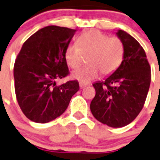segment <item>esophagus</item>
<instances>
[{"instance_id":"1","label":"esophagus","mask_w":160,"mask_h":160,"mask_svg":"<svg viewBox=\"0 0 160 160\" xmlns=\"http://www.w3.org/2000/svg\"><path fill=\"white\" fill-rule=\"evenodd\" d=\"M87 86H88V84H84V83H82V82L80 83V87L81 88H85V87H87Z\"/></svg>"}]
</instances>
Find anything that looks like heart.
<instances>
[{"instance_id": "b5f03b06", "label": "heart", "mask_w": 160, "mask_h": 160, "mask_svg": "<svg viewBox=\"0 0 160 160\" xmlns=\"http://www.w3.org/2000/svg\"><path fill=\"white\" fill-rule=\"evenodd\" d=\"M77 45L69 44L64 52L68 65L72 69L79 68L84 56L89 64L85 68L76 70L73 77L82 83H88L96 79L100 72L109 76L115 72L122 63L124 56V45L120 38L109 37L98 30H90L80 35Z\"/></svg>"}]
</instances>
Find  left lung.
Masks as SVG:
<instances>
[{"label":"left lung","instance_id":"1","mask_svg":"<svg viewBox=\"0 0 160 160\" xmlns=\"http://www.w3.org/2000/svg\"><path fill=\"white\" fill-rule=\"evenodd\" d=\"M116 34L124 45L123 60L105 81L92 84L96 94L90 110L101 123L121 128L133 121L144 107L151 72L144 49L136 39L122 30Z\"/></svg>","mask_w":160,"mask_h":160}]
</instances>
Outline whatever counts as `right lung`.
<instances>
[{"label": "right lung", "instance_id": "add662e5", "mask_svg": "<svg viewBox=\"0 0 160 160\" xmlns=\"http://www.w3.org/2000/svg\"><path fill=\"white\" fill-rule=\"evenodd\" d=\"M76 30L48 26L23 43L14 66V90L22 113L36 123L52 121L63 113L79 89L77 80L61 85L70 74L64 52Z\"/></svg>", "mask_w": 160, "mask_h": 160}]
</instances>
